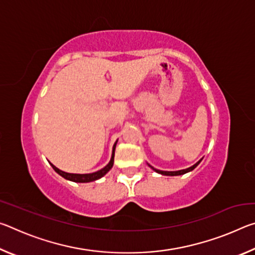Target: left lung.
Masks as SVG:
<instances>
[{
	"label": "left lung",
	"instance_id": "8db88e82",
	"mask_svg": "<svg viewBox=\"0 0 255 255\" xmlns=\"http://www.w3.org/2000/svg\"><path fill=\"white\" fill-rule=\"evenodd\" d=\"M201 162V159L199 162H197L195 165H192V166H190V167H188V169H185V170H180V171H161V170H156V169H154V167L152 166V165H149V167H152V169L155 171V172H157V173H159V174H163V175H171V176H174V175H182V174H184V173H188V172H190V171H192L193 169H195V167H197L198 166V164H199Z\"/></svg>",
	"mask_w": 255,
	"mask_h": 255
}]
</instances>
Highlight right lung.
<instances>
[{"mask_svg":"<svg viewBox=\"0 0 255 255\" xmlns=\"http://www.w3.org/2000/svg\"><path fill=\"white\" fill-rule=\"evenodd\" d=\"M116 144H117V141H116L115 145H114V148H112V155H111V159L110 162L107 164V165L101 169L100 171H97V172H93V173H88V174H76V173H67V172H64L62 170H59L56 167L54 164L50 163V165L53 166V169L57 172V173L63 176L64 179L66 180H70L73 181V182H80V183H86V182H92V181H96L99 180L100 178H102L103 175H106L108 172L111 170V167L114 166V158H115V149H116Z\"/></svg>","mask_w":255,"mask_h":255,"instance_id":"1","label":"right lung"}]
</instances>
